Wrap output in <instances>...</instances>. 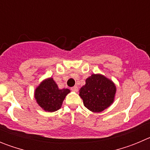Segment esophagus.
I'll use <instances>...</instances> for the list:
<instances>
[{"label":"esophagus","instance_id":"esophagus-1","mask_svg":"<svg viewBox=\"0 0 150 150\" xmlns=\"http://www.w3.org/2000/svg\"><path fill=\"white\" fill-rule=\"evenodd\" d=\"M71 90H72L73 91H78V87L77 86H74L71 88Z\"/></svg>","mask_w":150,"mask_h":150}]
</instances>
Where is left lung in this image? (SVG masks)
Returning a JSON list of instances; mask_svg holds the SVG:
<instances>
[{"label":"left lung","mask_w":150,"mask_h":150,"mask_svg":"<svg viewBox=\"0 0 150 150\" xmlns=\"http://www.w3.org/2000/svg\"><path fill=\"white\" fill-rule=\"evenodd\" d=\"M116 86L110 79L100 74H92L79 90L84 106L94 112H100L112 104Z\"/></svg>","instance_id":"obj_1"}]
</instances>
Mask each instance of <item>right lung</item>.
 Listing matches in <instances>:
<instances>
[{"instance_id":"1","label":"right lung","mask_w":150,"mask_h":150,"mask_svg":"<svg viewBox=\"0 0 150 150\" xmlns=\"http://www.w3.org/2000/svg\"><path fill=\"white\" fill-rule=\"evenodd\" d=\"M70 92L68 88L59 89L52 78L43 80L34 91V97L45 111L54 112L61 108L64 99Z\"/></svg>"}]
</instances>
